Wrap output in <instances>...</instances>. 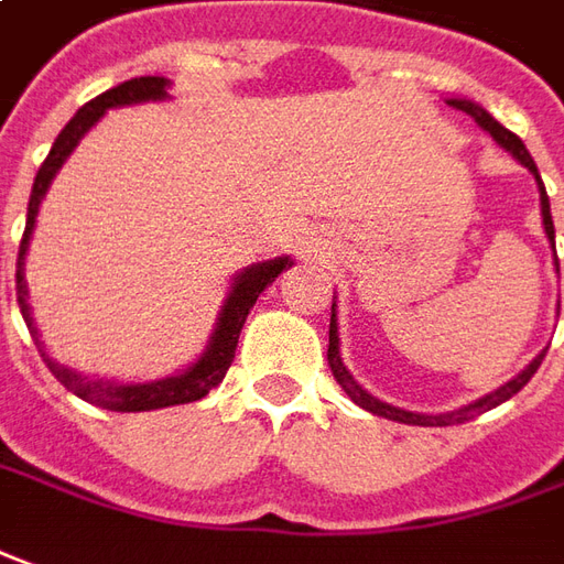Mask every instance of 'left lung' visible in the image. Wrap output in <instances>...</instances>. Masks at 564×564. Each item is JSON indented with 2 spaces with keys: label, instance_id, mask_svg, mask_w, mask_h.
<instances>
[{
  "label": "left lung",
  "instance_id": "8db88e82",
  "mask_svg": "<svg viewBox=\"0 0 564 564\" xmlns=\"http://www.w3.org/2000/svg\"><path fill=\"white\" fill-rule=\"evenodd\" d=\"M448 107H454V110L467 112L469 119H476V126L482 128V131H488L491 138H495L507 153H510L519 165H525L531 174H534V181H538V193H541V217H543V232H546V239H550V245H553V251H556V227H553V215H550V196H546V186H543L541 181V171H538V165H534V159H531V153L525 150V143L519 141L512 131H507V128L497 122L491 112L485 110V107H479L476 100H467V97H448L445 100ZM556 270H558V260H556ZM332 304V325H328V365H332V375L334 380L344 387V393L356 402L359 408H365V411H371V414H378V417H387V421H399V423H411V426H452V423H464V421H473L476 414H482V411H491V408H497L500 402H507V399H512V395L519 393L522 387H525L528 380L534 378V371L541 368L543 362V352H538L531 362L516 375L512 380H507L503 387H497L495 393L482 395V399H476V402H469V405H460L454 408V411H442V414H421V411H405V408H395L390 405V402H380L378 395H371L368 390H365L359 380L349 375V368L344 365V359H340V334H337V313H334Z\"/></svg>",
  "mask_w": 564,
  "mask_h": 564
}]
</instances>
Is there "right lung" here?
Masks as SVG:
<instances>
[{"label":"right lung","instance_id":"right-lung-1","mask_svg":"<svg viewBox=\"0 0 564 564\" xmlns=\"http://www.w3.org/2000/svg\"><path fill=\"white\" fill-rule=\"evenodd\" d=\"M171 82L165 76H141V79H128L122 85H116L110 91L97 95L95 100H88L73 119H69L64 131L57 134V141L52 143V153L42 162L36 181H33V193H30V205H26V227H23L21 251H18V306L21 316L30 328V337L36 340L39 352L45 365L52 368V375L69 393L79 395L85 402H91L97 408H110V411H156V408L186 405V402H199L202 395H208L217 383L224 380L227 368H230L232 356H236V344H239V332H242L245 319L251 313V306L258 304V297L263 294L267 285H273L282 270H289L291 258H273L260 260L245 267L242 273L232 275L230 294L220 306L215 322V332L208 337V344L202 349V356L196 362H189L174 375L156 380H116V378H88L82 371H73L67 365H61L45 352L42 334L33 319V306H30V289H26V251H30V239H33V227H36L39 205L45 199L48 186L57 177V171L64 169V162L69 153L79 147V141L91 131V128L107 116V110L116 107H131V104H150V100H169Z\"/></svg>","mask_w":564,"mask_h":564}]
</instances>
